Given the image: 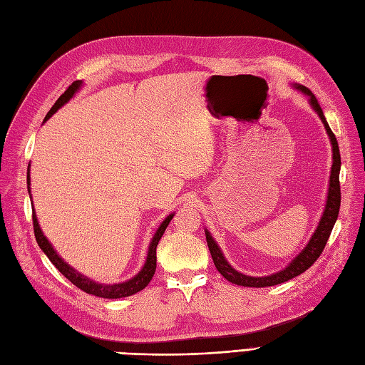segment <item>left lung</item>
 Here are the masks:
<instances>
[{
  "mask_svg": "<svg viewBox=\"0 0 365 365\" xmlns=\"http://www.w3.org/2000/svg\"><path fill=\"white\" fill-rule=\"evenodd\" d=\"M298 90L302 93L309 96V101H311V105L314 106L315 111L318 113L319 118L324 123V128L327 130V134L330 137V141H332V150H334V164H332V172H330V184H329V195H327V202L322 220H319V225L315 230V233L312 239L309 240V244L306 248L298 254V256L286 267L283 271L275 272L272 275H267V277H250V275L240 274L235 268H231V264L225 260L224 254L220 252L219 247L216 245V242L213 240L212 235L205 231V237H207V245L210 250V254H212V259L215 262L216 269L224 275V277L239 286H248V288H264V286H274V284H280L283 282H288L297 275H300L306 269H309L312 264L317 262V259L322 256V252L327 244V239L332 233V228L336 222V217L339 213V205H341V190H339V169H341V155H339V148H338V141L336 137L332 132V129L329 128L327 121L323 115V109L319 106L317 97L312 94V91L306 86L297 85Z\"/></svg>",
  "mask_w": 365,
  "mask_h": 365,
  "instance_id": "8db88e82",
  "label": "left lung"
}]
</instances>
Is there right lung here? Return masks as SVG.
Listing matches in <instances>:
<instances>
[{
	"label": "right lung",
	"mask_w": 365,
	"mask_h": 365,
	"mask_svg": "<svg viewBox=\"0 0 365 365\" xmlns=\"http://www.w3.org/2000/svg\"><path fill=\"white\" fill-rule=\"evenodd\" d=\"M82 85L81 81H76L73 82L68 88L67 91H65L58 101L56 103H54L51 106V109L48 111V114L46 115V120L50 118L54 113L58 111V109L63 105L67 103L70 98L73 97V94L79 90V86ZM43 120V121H46ZM27 185H30V176L27 173ZM33 231H35V237H36V242L39 248L47 254V257L50 259V262L54 264L59 269V272H62L65 277H67L74 286H77V288L82 289L83 292L86 294H91V295H96V297H102V298H121V297H129V295H134L137 294L138 291L145 289L146 286L149 284V282L152 280L153 274H155V268H157V245L158 242L163 236V233L165 231V228H168L169 222L172 220L173 215H169L168 217L164 219V222L160 225V228L157 230L155 236H153L150 245H149V251H148V259H146V263L145 267H143V269L135 275L134 279L129 280V282H125V283H117V284H101V283H96L90 279L83 277L82 274H79L77 271H74L68 263H65L59 256L58 252L53 250V247L50 245V242L46 239V236H43V233L39 228V224H38V219H36V215H35V210H33Z\"/></svg>",
	"instance_id": "1"
}]
</instances>
